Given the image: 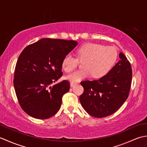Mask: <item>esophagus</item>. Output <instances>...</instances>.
<instances>
[{"instance_id":"1","label":"esophagus","mask_w":147,"mask_h":147,"mask_svg":"<svg viewBox=\"0 0 147 147\" xmlns=\"http://www.w3.org/2000/svg\"><path fill=\"white\" fill-rule=\"evenodd\" d=\"M76 85V83H73V82H71L70 85H71V87H73L74 85Z\"/></svg>"}]
</instances>
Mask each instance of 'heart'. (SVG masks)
Returning <instances> with one entry per match:
<instances>
[{
  "label": "heart",
  "mask_w": 147,
  "mask_h": 147,
  "mask_svg": "<svg viewBox=\"0 0 147 147\" xmlns=\"http://www.w3.org/2000/svg\"><path fill=\"white\" fill-rule=\"evenodd\" d=\"M78 59L83 61L84 69L77 70L67 76L72 82H78L93 76L95 78L105 76L113 67L117 58V51L112 46L105 47L95 43H87L76 51ZM78 65V60L68 54L62 62V67L65 72H71Z\"/></svg>",
  "instance_id": "b5f03b06"
}]
</instances>
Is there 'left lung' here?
I'll use <instances>...</instances> for the list:
<instances>
[{"mask_svg": "<svg viewBox=\"0 0 147 147\" xmlns=\"http://www.w3.org/2000/svg\"><path fill=\"white\" fill-rule=\"evenodd\" d=\"M119 56L120 61L105 76L81 82L84 92L80 101L92 116L101 118L114 114L128 97L132 69L123 53L120 52Z\"/></svg>", "mask_w": 147, "mask_h": 147, "instance_id": "1", "label": "left lung"}]
</instances>
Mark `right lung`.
Instances as JSON below:
<instances>
[{"instance_id":"right-lung-1","label":"right lung","mask_w":147,"mask_h":147,"mask_svg":"<svg viewBox=\"0 0 147 147\" xmlns=\"http://www.w3.org/2000/svg\"><path fill=\"white\" fill-rule=\"evenodd\" d=\"M77 44L74 40L43 38L22 51L13 82L19 104L27 114L45 119L60 109L70 83L63 80L52 85L62 76V60Z\"/></svg>"}]
</instances>
